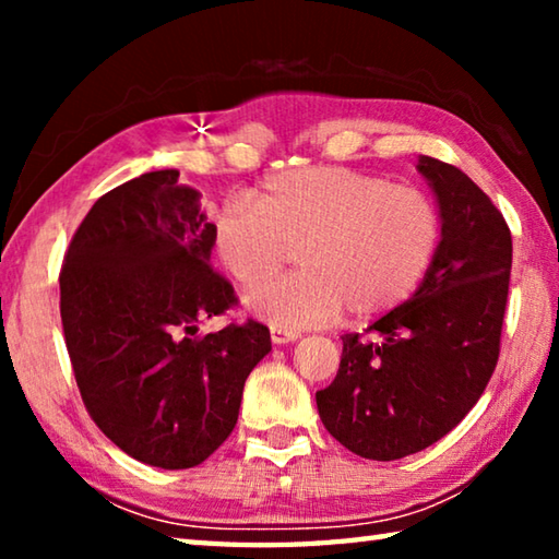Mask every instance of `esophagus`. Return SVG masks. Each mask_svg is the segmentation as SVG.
I'll return each instance as SVG.
<instances>
[{
	"instance_id": "esophagus-1",
	"label": "esophagus",
	"mask_w": 559,
	"mask_h": 559,
	"mask_svg": "<svg viewBox=\"0 0 559 559\" xmlns=\"http://www.w3.org/2000/svg\"><path fill=\"white\" fill-rule=\"evenodd\" d=\"M271 340H273V345H288V343H296L298 333H296V330L271 328Z\"/></svg>"
}]
</instances>
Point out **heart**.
Returning a JSON list of instances; mask_svg holds the SVG:
<instances>
[{
	"instance_id": "b5f03b06",
	"label": "heart",
	"mask_w": 559,
	"mask_h": 559,
	"mask_svg": "<svg viewBox=\"0 0 559 559\" xmlns=\"http://www.w3.org/2000/svg\"><path fill=\"white\" fill-rule=\"evenodd\" d=\"M441 216L427 192L345 167L276 173L214 214L212 246L222 269L255 288L297 246L301 271L246 306L273 328L328 325L347 313L374 318L414 296L433 266Z\"/></svg>"
}]
</instances>
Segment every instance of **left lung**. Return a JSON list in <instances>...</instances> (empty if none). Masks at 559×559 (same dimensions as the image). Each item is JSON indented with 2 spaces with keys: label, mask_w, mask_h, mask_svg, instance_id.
I'll return each instance as SVG.
<instances>
[{
  "label": "left lung",
  "mask_w": 559,
  "mask_h": 559,
  "mask_svg": "<svg viewBox=\"0 0 559 559\" xmlns=\"http://www.w3.org/2000/svg\"><path fill=\"white\" fill-rule=\"evenodd\" d=\"M441 243L409 300L343 335L335 380L316 394L325 429L357 456L394 461L431 447L480 400L500 353L513 239L459 167L421 155Z\"/></svg>",
  "instance_id": "1"
}]
</instances>
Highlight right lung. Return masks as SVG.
<instances>
[{
  "label": "right lung",
  "mask_w": 559,
  "mask_h": 559,
  "mask_svg": "<svg viewBox=\"0 0 559 559\" xmlns=\"http://www.w3.org/2000/svg\"><path fill=\"white\" fill-rule=\"evenodd\" d=\"M177 169L110 189L61 266V323L83 404L135 461L200 466L239 419L243 382L271 349L257 320L197 335L236 306L214 273L212 222Z\"/></svg>",
  "instance_id": "right-lung-1"
}]
</instances>
